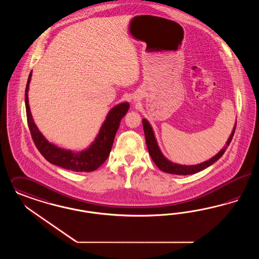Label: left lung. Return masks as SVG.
Segmentation results:
<instances>
[{
	"mask_svg": "<svg viewBox=\"0 0 259 259\" xmlns=\"http://www.w3.org/2000/svg\"><path fill=\"white\" fill-rule=\"evenodd\" d=\"M143 126H144V131H145V142H146V146L148 149V152L151 156L153 162L155 163L156 166H158L162 171L166 172V174H171V175H179V176H187V175H193V174H197L198 171L206 168L209 166H211L212 164H214L217 160H219L223 154L225 153V151L227 150L228 145L230 144L233 135L235 132L236 126H234V129L232 131V133L230 135L229 139H228L227 145L225 146V148H223L217 155L214 156L213 158H211L210 160H208L206 162H203L201 164L198 165H194V166H183V165H178L171 163L170 161H168L166 157L162 154V152L160 151L157 142H156L154 133L152 131V128L150 124L148 123V121L146 119H143Z\"/></svg>",
	"mask_w": 259,
	"mask_h": 259,
	"instance_id": "obj_1",
	"label": "left lung"
}]
</instances>
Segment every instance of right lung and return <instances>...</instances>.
I'll use <instances>...</instances> for the list:
<instances>
[{"instance_id": "right-lung-1", "label": "right lung", "mask_w": 259, "mask_h": 259, "mask_svg": "<svg viewBox=\"0 0 259 259\" xmlns=\"http://www.w3.org/2000/svg\"><path fill=\"white\" fill-rule=\"evenodd\" d=\"M31 77V72L29 75L25 91L26 114L32 141L38 151L48 162L65 169L78 172H90L97 169L107 160L111 152L114 136L119 127L121 118L128 112L129 104L121 103L113 108L109 112L108 116L100 129V132L93 145L84 151L75 153L69 150L59 148L56 145L50 144L42 136L36 125L34 124L28 101V91Z\"/></svg>"}]
</instances>
